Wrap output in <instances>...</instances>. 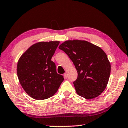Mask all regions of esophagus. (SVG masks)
I'll return each mask as SVG.
<instances>
[{
  "label": "esophagus",
  "instance_id": "esophagus-1",
  "mask_svg": "<svg viewBox=\"0 0 128 128\" xmlns=\"http://www.w3.org/2000/svg\"><path fill=\"white\" fill-rule=\"evenodd\" d=\"M64 77L65 78H67V74L66 73H65L64 74Z\"/></svg>",
  "mask_w": 128,
  "mask_h": 128
}]
</instances>
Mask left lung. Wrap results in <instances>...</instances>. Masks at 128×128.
<instances>
[{
  "instance_id": "8db88e82",
  "label": "left lung",
  "mask_w": 128,
  "mask_h": 128,
  "mask_svg": "<svg viewBox=\"0 0 128 128\" xmlns=\"http://www.w3.org/2000/svg\"><path fill=\"white\" fill-rule=\"evenodd\" d=\"M59 49L73 62L78 73L73 82L77 94L88 99L100 95L105 90L111 73V64L100 47L86 40H68Z\"/></svg>"
}]
</instances>
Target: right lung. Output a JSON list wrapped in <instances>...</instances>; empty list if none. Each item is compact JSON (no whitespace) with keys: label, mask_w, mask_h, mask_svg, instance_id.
Segmentation results:
<instances>
[{"label":"right lung","mask_w":128,"mask_h":128,"mask_svg":"<svg viewBox=\"0 0 128 128\" xmlns=\"http://www.w3.org/2000/svg\"><path fill=\"white\" fill-rule=\"evenodd\" d=\"M59 41L40 42L21 56L17 66L19 82L25 92L36 100H44L55 94L63 81L51 58Z\"/></svg>","instance_id":"right-lung-1"}]
</instances>
